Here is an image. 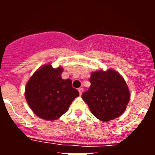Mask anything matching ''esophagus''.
<instances>
[{"label": "esophagus", "mask_w": 155, "mask_h": 155, "mask_svg": "<svg viewBox=\"0 0 155 155\" xmlns=\"http://www.w3.org/2000/svg\"><path fill=\"white\" fill-rule=\"evenodd\" d=\"M78 91H79V94H81L82 92H83V88H81V87L78 88Z\"/></svg>", "instance_id": "1"}]
</instances>
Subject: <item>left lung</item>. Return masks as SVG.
<instances>
[{"mask_svg": "<svg viewBox=\"0 0 155 155\" xmlns=\"http://www.w3.org/2000/svg\"><path fill=\"white\" fill-rule=\"evenodd\" d=\"M91 86L81 95L91 113L104 122L114 120L124 113L130 94L123 77L113 70L91 74Z\"/></svg>", "mask_w": 155, "mask_h": 155, "instance_id": "left-lung-1", "label": "left lung"}]
</instances>
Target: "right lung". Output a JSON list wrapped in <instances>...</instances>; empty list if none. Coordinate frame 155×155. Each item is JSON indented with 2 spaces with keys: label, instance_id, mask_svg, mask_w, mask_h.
Returning <instances> with one entry per match:
<instances>
[{
  "label": "right lung",
  "instance_id": "1",
  "mask_svg": "<svg viewBox=\"0 0 155 155\" xmlns=\"http://www.w3.org/2000/svg\"><path fill=\"white\" fill-rule=\"evenodd\" d=\"M62 68L47 64L37 70L25 87V98L36 116L46 120L60 118L79 95L71 79L61 78Z\"/></svg>",
  "mask_w": 155,
  "mask_h": 155
}]
</instances>
